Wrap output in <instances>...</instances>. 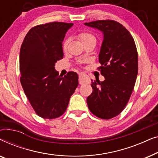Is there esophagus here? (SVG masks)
Segmentation results:
<instances>
[{
    "instance_id": "esophagus-1",
    "label": "esophagus",
    "mask_w": 158,
    "mask_h": 158,
    "mask_svg": "<svg viewBox=\"0 0 158 158\" xmlns=\"http://www.w3.org/2000/svg\"><path fill=\"white\" fill-rule=\"evenodd\" d=\"M88 78L87 77H85V75L80 73L79 74V83L80 84H83L85 82H87Z\"/></svg>"
}]
</instances>
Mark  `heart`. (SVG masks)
<instances>
[{"mask_svg": "<svg viewBox=\"0 0 158 158\" xmlns=\"http://www.w3.org/2000/svg\"><path fill=\"white\" fill-rule=\"evenodd\" d=\"M78 36L83 44H84V43H86V42H94L96 43V36H95L94 34L89 33V32H82V33L79 34ZM68 40L65 41V42H64V44H63L64 49H66L67 45H68Z\"/></svg>", "mask_w": 158, "mask_h": 158, "instance_id": "1", "label": "heart"}]
</instances>
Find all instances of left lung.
Returning a JSON list of instances; mask_svg holds the SVG:
<instances>
[{
	"label": "left lung",
	"mask_w": 158,
	"mask_h": 158,
	"mask_svg": "<svg viewBox=\"0 0 158 158\" xmlns=\"http://www.w3.org/2000/svg\"><path fill=\"white\" fill-rule=\"evenodd\" d=\"M103 33L98 60L105 80L93 81L88 96L89 110L97 117L109 119L123 111L135 87L138 73L137 48L128 30L112 20L84 23Z\"/></svg>",
	"instance_id": "obj_1"
}]
</instances>
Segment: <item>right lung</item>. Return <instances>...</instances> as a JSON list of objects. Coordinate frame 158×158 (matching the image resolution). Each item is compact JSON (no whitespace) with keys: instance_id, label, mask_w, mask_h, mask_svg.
Returning <instances> with one entry per match:
<instances>
[{"instance_id":"obj_1","label":"right lung","mask_w":158,"mask_h":158,"mask_svg":"<svg viewBox=\"0 0 158 158\" xmlns=\"http://www.w3.org/2000/svg\"><path fill=\"white\" fill-rule=\"evenodd\" d=\"M72 23L52 22L29 30L21 44L19 65L21 83L38 116L57 118L66 111L78 85V75L68 72L64 77L55 70L63 57L62 42Z\"/></svg>"}]
</instances>
